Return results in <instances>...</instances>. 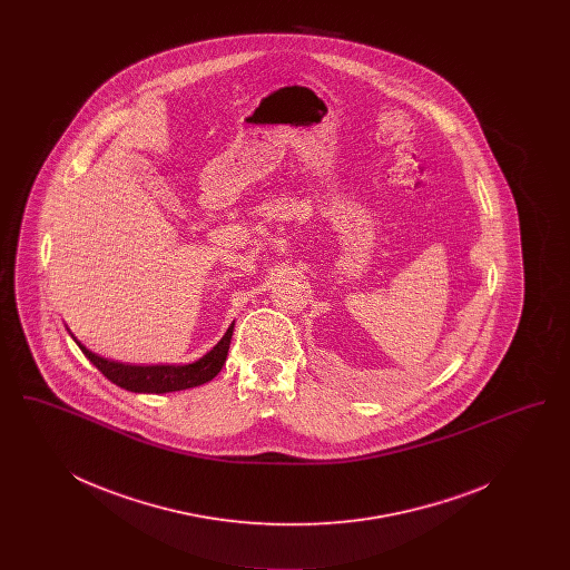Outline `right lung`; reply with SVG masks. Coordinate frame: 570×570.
<instances>
[{"label":"right lung","instance_id":"add662e5","mask_svg":"<svg viewBox=\"0 0 570 570\" xmlns=\"http://www.w3.org/2000/svg\"><path fill=\"white\" fill-rule=\"evenodd\" d=\"M233 326L235 323L228 326L224 337L214 346V351H209L203 358L194 361L190 365H126V363L102 358L87 351L79 342L77 344L82 354L117 386L135 393H170V391L191 389L216 379L228 354Z\"/></svg>","mask_w":570,"mask_h":570}]
</instances>
